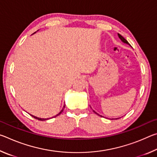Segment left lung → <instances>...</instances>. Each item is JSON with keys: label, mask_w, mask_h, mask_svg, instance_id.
<instances>
[{"label": "left lung", "mask_w": 157, "mask_h": 157, "mask_svg": "<svg viewBox=\"0 0 157 157\" xmlns=\"http://www.w3.org/2000/svg\"><path fill=\"white\" fill-rule=\"evenodd\" d=\"M118 37H119V39H121V40L122 41H123V43H124V44H127V45H129V46H130V44H129L128 43V41H127L126 40V39H124V37H123V36H121L120 34H118ZM93 111H94V112L95 113H96V114H97V115H98V116H100V115H99V114H98V113H96V112H95V111L94 110H93ZM116 119H118V118H116Z\"/></svg>", "instance_id": "8db88e82"}]
</instances>
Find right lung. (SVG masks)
<instances>
[{"mask_svg": "<svg viewBox=\"0 0 157 157\" xmlns=\"http://www.w3.org/2000/svg\"><path fill=\"white\" fill-rule=\"evenodd\" d=\"M64 108H65V105H63V108H62V109L60 111V112H59V113H57L56 116H55L52 117V118H38V117H36V116H33V115H31V116H33V118H36V119H37V120H39V121H47V120H49V119H50V118H55V117H56V116H59L61 113H62V111H63V109H64Z\"/></svg>", "mask_w": 157, "mask_h": 157, "instance_id": "obj_1", "label": "right lung"}]
</instances>
